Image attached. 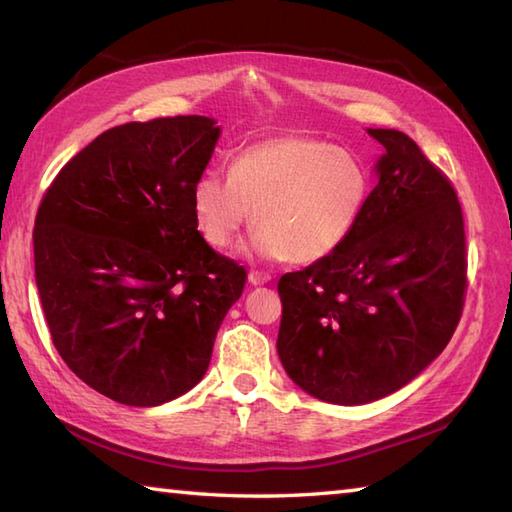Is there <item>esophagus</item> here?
I'll return each instance as SVG.
<instances>
[{
  "label": "esophagus",
  "mask_w": 512,
  "mask_h": 512,
  "mask_svg": "<svg viewBox=\"0 0 512 512\" xmlns=\"http://www.w3.org/2000/svg\"><path fill=\"white\" fill-rule=\"evenodd\" d=\"M270 281L268 273H262V270H250L248 273V284L250 286H264Z\"/></svg>",
  "instance_id": "34e87169"
}]
</instances>
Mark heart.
Masks as SVG:
<instances>
[{"instance_id":"obj_1","label":"heart","mask_w":512,"mask_h":512,"mask_svg":"<svg viewBox=\"0 0 512 512\" xmlns=\"http://www.w3.org/2000/svg\"><path fill=\"white\" fill-rule=\"evenodd\" d=\"M367 198L363 162L350 149L306 136L250 145L233 173L206 171L191 191L195 222L213 248H231L253 211L248 253L297 264L334 255L354 233Z\"/></svg>"}]
</instances>
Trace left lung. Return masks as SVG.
<instances>
[{
	"label": "left lung",
	"mask_w": 512,
	"mask_h": 512,
	"mask_svg": "<svg viewBox=\"0 0 512 512\" xmlns=\"http://www.w3.org/2000/svg\"><path fill=\"white\" fill-rule=\"evenodd\" d=\"M367 134L383 156L354 233L277 286L286 374L310 396L347 407L394 394L436 361L466 290L464 220L451 182L407 134Z\"/></svg>",
	"instance_id": "8db88e82"
}]
</instances>
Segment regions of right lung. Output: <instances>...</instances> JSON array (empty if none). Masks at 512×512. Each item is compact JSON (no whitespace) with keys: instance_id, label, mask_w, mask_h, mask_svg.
Here are the masks:
<instances>
[{"instance_id":"obj_1","label":"right lung","mask_w":512,"mask_h":512,"mask_svg":"<svg viewBox=\"0 0 512 512\" xmlns=\"http://www.w3.org/2000/svg\"><path fill=\"white\" fill-rule=\"evenodd\" d=\"M220 138L209 116L107 129L52 180L35 279L52 343L85 385L158 407L200 383L246 270L204 242L191 191Z\"/></svg>"}]
</instances>
